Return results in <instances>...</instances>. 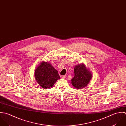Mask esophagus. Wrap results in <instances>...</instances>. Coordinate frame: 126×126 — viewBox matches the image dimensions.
<instances>
[{
  "instance_id": "34e87169",
  "label": "esophagus",
  "mask_w": 126,
  "mask_h": 126,
  "mask_svg": "<svg viewBox=\"0 0 126 126\" xmlns=\"http://www.w3.org/2000/svg\"><path fill=\"white\" fill-rule=\"evenodd\" d=\"M66 77L65 76H64V75H61V78L62 79H65Z\"/></svg>"
}]
</instances>
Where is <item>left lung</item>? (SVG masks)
<instances>
[{
	"mask_svg": "<svg viewBox=\"0 0 126 126\" xmlns=\"http://www.w3.org/2000/svg\"><path fill=\"white\" fill-rule=\"evenodd\" d=\"M74 76L71 79V84L77 89L84 88L89 84L92 74L84 63L76 65L74 69Z\"/></svg>",
	"mask_w": 126,
	"mask_h": 126,
	"instance_id": "1",
	"label": "left lung"
}]
</instances>
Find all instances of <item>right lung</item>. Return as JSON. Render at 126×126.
<instances>
[{
	"mask_svg": "<svg viewBox=\"0 0 126 126\" xmlns=\"http://www.w3.org/2000/svg\"><path fill=\"white\" fill-rule=\"evenodd\" d=\"M35 78L37 83L45 89L51 88L58 80L60 79L57 70L50 63L44 61L36 68Z\"/></svg>",
	"mask_w": 126,
	"mask_h": 126,
	"instance_id": "obj_1",
	"label": "right lung"
}]
</instances>
